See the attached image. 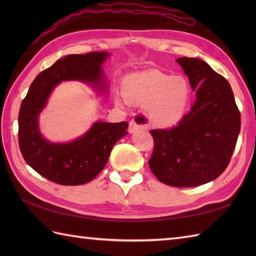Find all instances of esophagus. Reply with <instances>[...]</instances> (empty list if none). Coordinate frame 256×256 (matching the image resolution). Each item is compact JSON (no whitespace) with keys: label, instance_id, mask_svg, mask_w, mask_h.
I'll return each mask as SVG.
<instances>
[{"label":"esophagus","instance_id":"1","mask_svg":"<svg viewBox=\"0 0 256 256\" xmlns=\"http://www.w3.org/2000/svg\"><path fill=\"white\" fill-rule=\"evenodd\" d=\"M148 124H146L143 118H133L128 124V132L135 133L140 131V130H148Z\"/></svg>","mask_w":256,"mask_h":256}]
</instances>
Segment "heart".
Returning <instances> with one entry per match:
<instances>
[{"mask_svg":"<svg viewBox=\"0 0 256 256\" xmlns=\"http://www.w3.org/2000/svg\"><path fill=\"white\" fill-rule=\"evenodd\" d=\"M123 96L131 104L145 106L150 123L165 128L184 118L192 98V86L182 76L172 77L160 70H148L125 78Z\"/></svg>","mask_w":256,"mask_h":256,"instance_id":"b5f03b06","label":"heart"}]
</instances>
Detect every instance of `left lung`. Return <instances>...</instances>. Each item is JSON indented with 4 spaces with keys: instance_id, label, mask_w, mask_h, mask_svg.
<instances>
[{
    "instance_id": "obj_1",
    "label": "left lung",
    "mask_w": 256,
    "mask_h": 256,
    "mask_svg": "<svg viewBox=\"0 0 256 256\" xmlns=\"http://www.w3.org/2000/svg\"><path fill=\"white\" fill-rule=\"evenodd\" d=\"M188 76L196 101L168 130H152L154 150L148 165L160 182L194 187L226 170L241 128V114L230 84L198 58L176 59Z\"/></svg>"
}]
</instances>
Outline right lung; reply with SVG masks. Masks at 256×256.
<instances>
[{"mask_svg": "<svg viewBox=\"0 0 256 256\" xmlns=\"http://www.w3.org/2000/svg\"><path fill=\"white\" fill-rule=\"evenodd\" d=\"M106 52L69 55L59 59L32 81L18 114V144L25 162L50 180L77 186L91 182L104 168L111 150L126 134L128 122H96L82 136L69 143H50L42 136L38 116L62 81L79 80L100 91L106 84L101 64Z\"/></svg>", "mask_w": 256, "mask_h": 256, "instance_id": "obj_1", "label": "right lung"}]
</instances>
